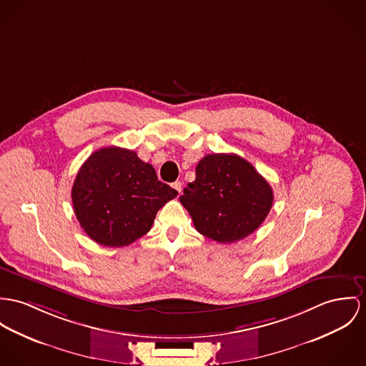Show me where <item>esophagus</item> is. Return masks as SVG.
Returning a JSON list of instances; mask_svg holds the SVG:
<instances>
[{
	"label": "esophagus",
	"instance_id": "1",
	"mask_svg": "<svg viewBox=\"0 0 366 366\" xmlns=\"http://www.w3.org/2000/svg\"><path fill=\"white\" fill-rule=\"evenodd\" d=\"M172 188L181 195V192H182V182H181V181H175V182L172 184Z\"/></svg>",
	"mask_w": 366,
	"mask_h": 366
}]
</instances>
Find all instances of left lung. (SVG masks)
I'll list each match as a JSON object with an SVG mask.
<instances>
[{
  "mask_svg": "<svg viewBox=\"0 0 366 366\" xmlns=\"http://www.w3.org/2000/svg\"><path fill=\"white\" fill-rule=\"evenodd\" d=\"M202 235L222 244L252 234L267 217L273 189L249 162L227 153L204 156L179 197Z\"/></svg>",
  "mask_w": 366,
  "mask_h": 366,
  "instance_id": "8db88e82",
  "label": "left lung"
}]
</instances>
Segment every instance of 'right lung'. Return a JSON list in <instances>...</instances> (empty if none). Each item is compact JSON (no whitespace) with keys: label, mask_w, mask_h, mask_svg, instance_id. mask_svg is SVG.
<instances>
[{"label":"right lung","mask_w":366,"mask_h":366,"mask_svg":"<svg viewBox=\"0 0 366 366\" xmlns=\"http://www.w3.org/2000/svg\"><path fill=\"white\" fill-rule=\"evenodd\" d=\"M71 195L84 232L100 245L119 248L150 231L157 212L178 192L134 150L110 146L89 156Z\"/></svg>","instance_id":"1"}]
</instances>
